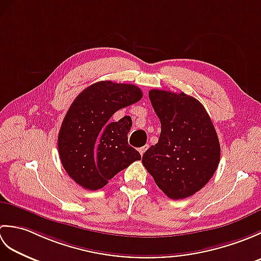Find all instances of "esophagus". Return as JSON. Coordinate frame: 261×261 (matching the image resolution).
Returning <instances> with one entry per match:
<instances>
[{"instance_id": "obj_1", "label": "esophagus", "mask_w": 261, "mask_h": 261, "mask_svg": "<svg viewBox=\"0 0 261 261\" xmlns=\"http://www.w3.org/2000/svg\"><path fill=\"white\" fill-rule=\"evenodd\" d=\"M149 148V145H146V146H143V147H141V148H139V152H140V154L141 156H143V153L146 152V150L147 149Z\"/></svg>"}]
</instances>
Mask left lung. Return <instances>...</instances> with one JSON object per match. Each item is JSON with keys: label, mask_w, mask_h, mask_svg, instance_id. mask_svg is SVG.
<instances>
[{"label": "left lung", "mask_w": 261, "mask_h": 261, "mask_svg": "<svg viewBox=\"0 0 261 261\" xmlns=\"http://www.w3.org/2000/svg\"><path fill=\"white\" fill-rule=\"evenodd\" d=\"M149 98L162 123L159 140L143 153L142 164L171 199L192 196L218 168V135L202 103L185 93L150 90Z\"/></svg>", "instance_id": "1"}]
</instances>
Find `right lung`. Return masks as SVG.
Wrapping results in <instances>:
<instances>
[{
  "label": "right lung",
  "instance_id": "add662e5",
  "mask_svg": "<svg viewBox=\"0 0 261 261\" xmlns=\"http://www.w3.org/2000/svg\"><path fill=\"white\" fill-rule=\"evenodd\" d=\"M142 92L132 84L97 82L79 94L66 113L58 135V151L66 173L77 184L96 191L140 160L127 143L130 116L110 119L116 111L135 104Z\"/></svg>",
  "mask_w": 261,
  "mask_h": 261
}]
</instances>
